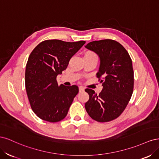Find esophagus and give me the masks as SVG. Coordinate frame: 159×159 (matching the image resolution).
Wrapping results in <instances>:
<instances>
[{"mask_svg": "<svg viewBox=\"0 0 159 159\" xmlns=\"http://www.w3.org/2000/svg\"><path fill=\"white\" fill-rule=\"evenodd\" d=\"M84 89H85V88L84 87H82V86H80V87H79V91H80V92L84 91Z\"/></svg>", "mask_w": 159, "mask_h": 159, "instance_id": "esophagus-1", "label": "esophagus"}]
</instances>
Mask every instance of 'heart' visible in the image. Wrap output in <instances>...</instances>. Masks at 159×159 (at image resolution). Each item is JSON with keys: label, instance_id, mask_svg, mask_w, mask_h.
<instances>
[{"label": "heart", "instance_id": "1", "mask_svg": "<svg viewBox=\"0 0 159 159\" xmlns=\"http://www.w3.org/2000/svg\"><path fill=\"white\" fill-rule=\"evenodd\" d=\"M86 54H93L92 52H88V53H86Z\"/></svg>", "mask_w": 159, "mask_h": 159}]
</instances>
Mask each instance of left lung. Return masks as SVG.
<instances>
[{
    "label": "left lung",
    "mask_w": 159,
    "mask_h": 159,
    "mask_svg": "<svg viewBox=\"0 0 159 159\" xmlns=\"http://www.w3.org/2000/svg\"><path fill=\"white\" fill-rule=\"evenodd\" d=\"M99 56L98 78L102 77V91L99 95L85 89L89 100L85 104L89 116L98 122H108L117 118L127 107L133 91L134 72L127 51L112 40L91 42L85 46Z\"/></svg>",
    "instance_id": "8db88e82"
}]
</instances>
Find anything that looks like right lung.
<instances>
[{
	"label": "right lung",
	"mask_w": 159,
	"mask_h": 159,
	"mask_svg": "<svg viewBox=\"0 0 159 159\" xmlns=\"http://www.w3.org/2000/svg\"><path fill=\"white\" fill-rule=\"evenodd\" d=\"M85 43L48 40L40 42L31 52L26 66V90L32 111L41 119L56 123L68 114L78 88L59 86L56 78Z\"/></svg>",
	"instance_id": "1"
}]
</instances>
